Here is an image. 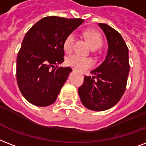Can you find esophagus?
<instances>
[{"mask_svg":"<svg viewBox=\"0 0 146 146\" xmlns=\"http://www.w3.org/2000/svg\"><path fill=\"white\" fill-rule=\"evenodd\" d=\"M73 70H74V69H73Z\"/></svg>","mask_w":146,"mask_h":146,"instance_id":"esophagus-1","label":"esophagus"}]
</instances>
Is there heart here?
I'll return each mask as SVG.
<instances>
[{"instance_id":"obj_1","label":"heart","mask_w":146,"mask_h":146,"mask_svg":"<svg viewBox=\"0 0 146 146\" xmlns=\"http://www.w3.org/2000/svg\"><path fill=\"white\" fill-rule=\"evenodd\" d=\"M86 38L88 39L91 48L96 50L102 46L103 40L101 35L94 30H89L85 33ZM74 41H75V36L74 33H70L68 35L64 40L63 47L65 52H71L74 48ZM66 64L68 66L76 68L78 71H85L91 68L94 65L93 60L88 57H83L78 54H72L68 56L66 58Z\"/></svg>"}]
</instances>
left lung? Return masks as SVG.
<instances>
[{"mask_svg": "<svg viewBox=\"0 0 146 146\" xmlns=\"http://www.w3.org/2000/svg\"><path fill=\"white\" fill-rule=\"evenodd\" d=\"M107 37L108 51L104 61L85 76L78 94L88 109L103 111L119 102L125 92L129 72V49L123 37L105 23H98Z\"/></svg>", "mask_w": 146, "mask_h": 146, "instance_id": "left-lung-1", "label": "left lung"}]
</instances>
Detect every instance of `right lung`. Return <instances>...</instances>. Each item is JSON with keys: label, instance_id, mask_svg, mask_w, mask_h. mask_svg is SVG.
<instances>
[{"label": "right lung", "instance_id": "obj_1", "mask_svg": "<svg viewBox=\"0 0 146 146\" xmlns=\"http://www.w3.org/2000/svg\"><path fill=\"white\" fill-rule=\"evenodd\" d=\"M82 19L46 17L26 33L17 58V81L30 104L46 107L55 102L72 70L58 67L64 62V40Z\"/></svg>", "mask_w": 146, "mask_h": 146}]
</instances>
